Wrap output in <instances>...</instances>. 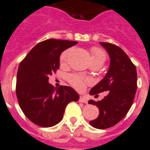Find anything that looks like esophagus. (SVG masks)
<instances>
[{"mask_svg":"<svg viewBox=\"0 0 150 150\" xmlns=\"http://www.w3.org/2000/svg\"><path fill=\"white\" fill-rule=\"evenodd\" d=\"M79 102L80 103H86L87 99L84 96H80V98H79Z\"/></svg>","mask_w":150,"mask_h":150,"instance_id":"1","label":"esophagus"}]
</instances>
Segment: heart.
Listing matches in <instances>:
<instances>
[{
    "instance_id": "1",
    "label": "heart",
    "mask_w": 150,
    "mask_h": 150,
    "mask_svg": "<svg viewBox=\"0 0 150 150\" xmlns=\"http://www.w3.org/2000/svg\"><path fill=\"white\" fill-rule=\"evenodd\" d=\"M69 52L70 49H67L61 53L60 56V60L61 63L66 62ZM90 53H91V60H92L93 64H103L106 61V59H107L106 52L99 47H92L90 50ZM68 81L70 85L78 91H82L85 90L86 86L92 84V80L90 78L80 75V74H71L68 77Z\"/></svg>"
}]
</instances>
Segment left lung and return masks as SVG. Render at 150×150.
I'll use <instances>...</instances> for the list:
<instances>
[{
	"label": "left lung",
	"mask_w": 150,
	"mask_h": 150,
	"mask_svg": "<svg viewBox=\"0 0 150 150\" xmlns=\"http://www.w3.org/2000/svg\"><path fill=\"white\" fill-rule=\"evenodd\" d=\"M109 54L111 64L103 80L90 91V95L108 91L101 101L90 100L89 104L96 105L99 115L90 124L94 128L105 129L118 124L131 108L137 88V69L128 55L120 47L100 42Z\"/></svg>",
	"instance_id": "8db88e82"
}]
</instances>
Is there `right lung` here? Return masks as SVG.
Wrapping results in <instances>:
<instances>
[{"label": "right lung", "instance_id": "1", "mask_svg": "<svg viewBox=\"0 0 150 150\" xmlns=\"http://www.w3.org/2000/svg\"><path fill=\"white\" fill-rule=\"evenodd\" d=\"M77 43L47 39L34 47L19 64L17 98L24 115L38 126L48 128L57 124L63 119L68 103L79 99V94L70 86L55 89L48 82V77L60 68L61 52Z\"/></svg>", "mask_w": 150, "mask_h": 150}]
</instances>
